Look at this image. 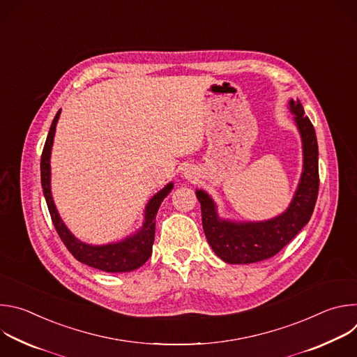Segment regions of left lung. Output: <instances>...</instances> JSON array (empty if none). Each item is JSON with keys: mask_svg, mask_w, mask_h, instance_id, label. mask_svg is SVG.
Returning <instances> with one entry per match:
<instances>
[{"mask_svg": "<svg viewBox=\"0 0 357 357\" xmlns=\"http://www.w3.org/2000/svg\"><path fill=\"white\" fill-rule=\"evenodd\" d=\"M289 110L302 138L303 168L294 199L284 213L264 222L223 220L218 216L213 199L205 190H196L206 238L216 256L229 264H250L275 256L312 216L319 190L317 134L299 100H289Z\"/></svg>", "mask_w": 357, "mask_h": 357, "instance_id": "1", "label": "left lung"}]
</instances>
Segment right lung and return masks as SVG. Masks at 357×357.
<instances>
[{"mask_svg":"<svg viewBox=\"0 0 357 357\" xmlns=\"http://www.w3.org/2000/svg\"><path fill=\"white\" fill-rule=\"evenodd\" d=\"M61 110L56 113L52 126L49 128L46 142L42 151L40 157V182L43 189V196L46 199V205L52 218L54 226L66 245V248L72 252V256L93 268L107 271V273H128L141 267L149 257L152 252V244H154L155 237V216L161 206L165 196L172 190L174 183H168L162 190L157 195L152 196L145 208V222L135 234L124 238L119 243H112L106 245H91L77 240L69 229L62 222L56 206L50 193V151H52L56 123L59 120Z\"/></svg>","mask_w":357,"mask_h":357,"instance_id":"add662e5","label":"right lung"}]
</instances>
